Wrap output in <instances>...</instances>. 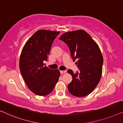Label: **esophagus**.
Listing matches in <instances>:
<instances>
[{"mask_svg": "<svg viewBox=\"0 0 123 123\" xmlns=\"http://www.w3.org/2000/svg\"><path fill=\"white\" fill-rule=\"evenodd\" d=\"M60 72L61 74H64L66 73V70H60Z\"/></svg>", "mask_w": 123, "mask_h": 123, "instance_id": "34e87169", "label": "esophagus"}]
</instances>
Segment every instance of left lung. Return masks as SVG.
Here are the masks:
<instances>
[{
    "label": "left lung",
    "mask_w": 123,
    "mask_h": 123,
    "mask_svg": "<svg viewBox=\"0 0 123 123\" xmlns=\"http://www.w3.org/2000/svg\"><path fill=\"white\" fill-rule=\"evenodd\" d=\"M69 49L73 61L80 71L74 73L68 69L72 80L68 86L69 92L76 97L89 95L98 85L102 74L103 57L100 48L88 33L84 30L68 32L59 38Z\"/></svg>",
    "instance_id": "1"
}]
</instances>
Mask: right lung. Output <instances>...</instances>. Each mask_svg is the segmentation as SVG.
<instances>
[{
    "label": "right lung",
    "mask_w": 123,
    "mask_h": 123,
    "mask_svg": "<svg viewBox=\"0 0 123 123\" xmlns=\"http://www.w3.org/2000/svg\"><path fill=\"white\" fill-rule=\"evenodd\" d=\"M59 32L41 30L26 42L19 59L21 74L28 88L38 96H46L54 90L60 77L58 69H50L43 63Z\"/></svg>",
    "instance_id": "obj_1"
}]
</instances>
